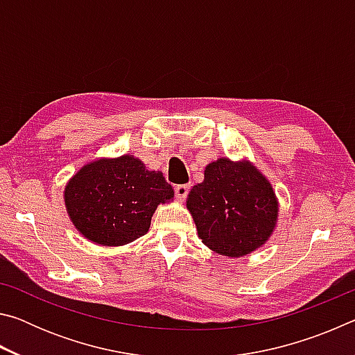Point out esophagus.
<instances>
[{"mask_svg": "<svg viewBox=\"0 0 355 355\" xmlns=\"http://www.w3.org/2000/svg\"><path fill=\"white\" fill-rule=\"evenodd\" d=\"M189 192V186L188 184H178L175 186V196L178 197V200H184L188 197Z\"/></svg>", "mask_w": 355, "mask_h": 355, "instance_id": "obj_1", "label": "esophagus"}]
</instances>
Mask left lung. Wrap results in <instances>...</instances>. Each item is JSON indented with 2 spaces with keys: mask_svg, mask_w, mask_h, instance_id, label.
I'll return each mask as SVG.
<instances>
[{
  "mask_svg": "<svg viewBox=\"0 0 355 355\" xmlns=\"http://www.w3.org/2000/svg\"><path fill=\"white\" fill-rule=\"evenodd\" d=\"M197 233L208 249L238 258L271 238L279 200L269 180L250 161L219 158L205 167V178L186 200Z\"/></svg>",
  "mask_w": 355,
  "mask_h": 355,
  "instance_id": "left-lung-1",
  "label": "left lung"
}]
</instances>
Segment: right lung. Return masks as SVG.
<instances>
[{
	"label": "right lung",
	"instance_id": "1",
	"mask_svg": "<svg viewBox=\"0 0 355 355\" xmlns=\"http://www.w3.org/2000/svg\"><path fill=\"white\" fill-rule=\"evenodd\" d=\"M173 200L163 172L147 171L133 155L84 164L64 191L69 218L98 245H123L146 235L159 203Z\"/></svg>",
	"mask_w": 355,
	"mask_h": 355
}]
</instances>
